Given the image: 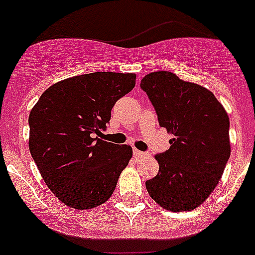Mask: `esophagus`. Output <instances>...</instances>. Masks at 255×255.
Here are the masks:
<instances>
[{
	"label": "esophagus",
	"instance_id": "esophagus-1",
	"mask_svg": "<svg viewBox=\"0 0 255 255\" xmlns=\"http://www.w3.org/2000/svg\"><path fill=\"white\" fill-rule=\"evenodd\" d=\"M132 153H134V157H136V158H140V157H144V155H145V153L140 152V150L138 149H134L132 150Z\"/></svg>",
	"mask_w": 255,
	"mask_h": 255
}]
</instances>
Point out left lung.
<instances>
[{
  "label": "left lung",
  "mask_w": 255,
  "mask_h": 255,
  "mask_svg": "<svg viewBox=\"0 0 255 255\" xmlns=\"http://www.w3.org/2000/svg\"><path fill=\"white\" fill-rule=\"evenodd\" d=\"M171 147L154 158L159 171L145 182L148 194L171 212L193 211L215 190L230 158V120L215 94L170 71L141 79Z\"/></svg>",
  "instance_id": "1"
}]
</instances>
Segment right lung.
Listing matches in <instances>:
<instances>
[{
  "instance_id": "obj_1",
  "label": "right lung",
  "mask_w": 255,
  "mask_h": 255,
  "mask_svg": "<svg viewBox=\"0 0 255 255\" xmlns=\"http://www.w3.org/2000/svg\"><path fill=\"white\" fill-rule=\"evenodd\" d=\"M135 80L130 73L73 76L51 85L31 108L29 150L46 185L65 206L87 211L114 194L132 148L103 140L101 131Z\"/></svg>"
}]
</instances>
